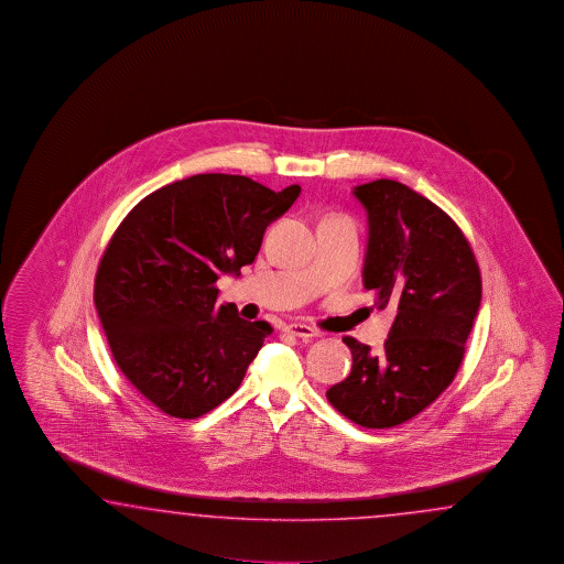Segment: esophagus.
I'll return each instance as SVG.
<instances>
[{
    "label": "esophagus",
    "mask_w": 564,
    "mask_h": 564,
    "mask_svg": "<svg viewBox=\"0 0 564 564\" xmlns=\"http://www.w3.org/2000/svg\"><path fill=\"white\" fill-rule=\"evenodd\" d=\"M284 330L290 333V335L299 336V338H304V340H308V338H314V336H318V333L312 328V326H306V324H286L284 326Z\"/></svg>",
    "instance_id": "esophagus-1"
}]
</instances>
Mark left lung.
<instances>
[{"mask_svg":"<svg viewBox=\"0 0 564 564\" xmlns=\"http://www.w3.org/2000/svg\"><path fill=\"white\" fill-rule=\"evenodd\" d=\"M367 212L362 284L379 311L395 306L384 348L345 336L352 369L326 391L345 417L369 430L395 427L432 405L454 381L481 302V278L462 229L399 181L352 189Z\"/></svg>","mask_w":564,"mask_h":564,"instance_id":"left-lung-1","label":"left lung"}]
</instances>
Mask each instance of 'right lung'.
Here are the masks:
<instances>
[{
    "mask_svg": "<svg viewBox=\"0 0 564 564\" xmlns=\"http://www.w3.org/2000/svg\"><path fill=\"white\" fill-rule=\"evenodd\" d=\"M299 195L300 185L272 192L202 173L147 195L115 231L96 272V312L120 371L163 413L202 417L240 387L272 326L217 306L216 282L252 264L265 228Z\"/></svg>",
    "mask_w": 564,
    "mask_h": 564,
    "instance_id": "1",
    "label": "right lung"
}]
</instances>
